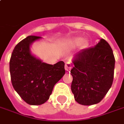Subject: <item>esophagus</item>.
Returning a JSON list of instances; mask_svg holds the SVG:
<instances>
[{"label":"esophagus","mask_w":124,"mask_h":124,"mask_svg":"<svg viewBox=\"0 0 124 124\" xmlns=\"http://www.w3.org/2000/svg\"><path fill=\"white\" fill-rule=\"evenodd\" d=\"M72 68V64L70 62H67L65 64V70L66 71H70Z\"/></svg>","instance_id":"1"}]
</instances>
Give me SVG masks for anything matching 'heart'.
Listing matches in <instances>:
<instances>
[{"instance_id": "obj_1", "label": "heart", "mask_w": 124, "mask_h": 124, "mask_svg": "<svg viewBox=\"0 0 124 124\" xmlns=\"http://www.w3.org/2000/svg\"><path fill=\"white\" fill-rule=\"evenodd\" d=\"M81 41H82L81 42V45L83 46H85V44H86V40H83L82 41V39L80 38H73V39H72L70 40H69L68 41V43H67V45H68V46H70V47H75L76 46L80 44Z\"/></svg>"}]
</instances>
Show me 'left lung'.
I'll use <instances>...</instances> for the list:
<instances>
[{"mask_svg": "<svg viewBox=\"0 0 124 124\" xmlns=\"http://www.w3.org/2000/svg\"><path fill=\"white\" fill-rule=\"evenodd\" d=\"M70 70L71 90L79 104H97L112 85L115 58L109 44L103 39L94 47L83 49L74 55Z\"/></svg>", "mask_w": 124, "mask_h": 124, "instance_id": "1", "label": "left lung"}]
</instances>
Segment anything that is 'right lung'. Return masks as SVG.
<instances>
[{"mask_svg":"<svg viewBox=\"0 0 124 124\" xmlns=\"http://www.w3.org/2000/svg\"><path fill=\"white\" fill-rule=\"evenodd\" d=\"M41 37L29 35L15 47L9 66L12 85L23 101L39 105L50 98L54 85L65 74L64 62L54 65L32 55L30 46Z\"/></svg>","mask_w":124,"mask_h":124,"instance_id":"1","label":"right lung"}]
</instances>
